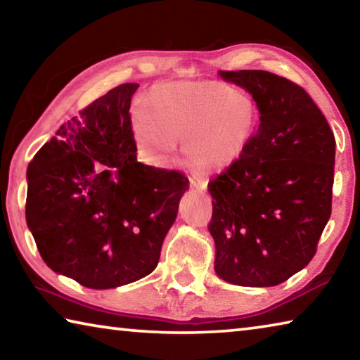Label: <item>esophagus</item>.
<instances>
[{
    "mask_svg": "<svg viewBox=\"0 0 360 360\" xmlns=\"http://www.w3.org/2000/svg\"><path fill=\"white\" fill-rule=\"evenodd\" d=\"M206 186H208V182L205 179H197V178H191V188L193 192L197 193H203L206 191Z\"/></svg>",
    "mask_w": 360,
    "mask_h": 360,
    "instance_id": "esophagus-1",
    "label": "esophagus"
}]
</instances>
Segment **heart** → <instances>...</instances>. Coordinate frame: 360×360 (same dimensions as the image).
<instances>
[{"mask_svg": "<svg viewBox=\"0 0 360 360\" xmlns=\"http://www.w3.org/2000/svg\"><path fill=\"white\" fill-rule=\"evenodd\" d=\"M259 109L246 94L222 82H168L150 90L131 114L136 155L144 165L167 167L182 143L187 165L202 174L227 172L251 143Z\"/></svg>", "mask_w": 360, "mask_h": 360, "instance_id": "heart-1", "label": "heart"}]
</instances>
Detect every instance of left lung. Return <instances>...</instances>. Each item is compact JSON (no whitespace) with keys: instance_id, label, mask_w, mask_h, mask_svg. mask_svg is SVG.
Wrapping results in <instances>:
<instances>
[{"instance_id":"8db88e82","label":"left lung","mask_w":360,"mask_h":360,"mask_svg":"<svg viewBox=\"0 0 360 360\" xmlns=\"http://www.w3.org/2000/svg\"><path fill=\"white\" fill-rule=\"evenodd\" d=\"M252 95L257 131L208 184L214 270L230 284L271 288L309 264L332 212L335 138L302 87L268 71H219Z\"/></svg>"}]
</instances>
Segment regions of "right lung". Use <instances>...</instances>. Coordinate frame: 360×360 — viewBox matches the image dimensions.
<instances>
[{"mask_svg": "<svg viewBox=\"0 0 360 360\" xmlns=\"http://www.w3.org/2000/svg\"><path fill=\"white\" fill-rule=\"evenodd\" d=\"M122 84L70 119L27 169V225L42 260L89 289L148 276L178 216L188 179L136 160Z\"/></svg>", "mask_w": 360, "mask_h": 360, "instance_id": "right-lung-1", "label": "right lung"}]
</instances>
